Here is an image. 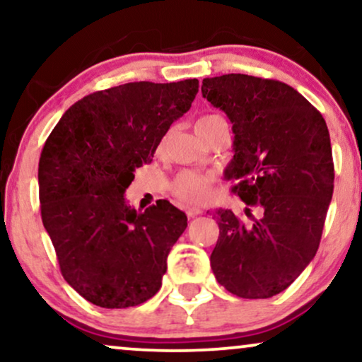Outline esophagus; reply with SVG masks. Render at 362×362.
Masks as SVG:
<instances>
[{
	"label": "esophagus",
	"instance_id": "esophagus-1",
	"mask_svg": "<svg viewBox=\"0 0 362 362\" xmlns=\"http://www.w3.org/2000/svg\"><path fill=\"white\" fill-rule=\"evenodd\" d=\"M201 212L202 211L199 209V207H187V209H186V214H187V217H191V219H192V217L199 216Z\"/></svg>",
	"mask_w": 362,
	"mask_h": 362
}]
</instances>
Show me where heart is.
<instances>
[{
	"label": "heart",
	"mask_w": 362,
	"mask_h": 362,
	"mask_svg": "<svg viewBox=\"0 0 362 362\" xmlns=\"http://www.w3.org/2000/svg\"><path fill=\"white\" fill-rule=\"evenodd\" d=\"M222 122L226 120L221 115L207 113V115H202L199 120H197L196 132L204 133L209 130V128L216 127L217 123ZM171 189L175 192L177 199L186 202V204H202V202H206L211 196L212 176L201 171H181L180 175L175 177V181H173Z\"/></svg>",
	"instance_id": "heart-1"
}]
</instances>
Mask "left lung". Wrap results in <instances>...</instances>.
Returning a JSON list of instances; mask_svg holds the SVG:
<instances>
[{"mask_svg": "<svg viewBox=\"0 0 362 362\" xmlns=\"http://www.w3.org/2000/svg\"><path fill=\"white\" fill-rule=\"evenodd\" d=\"M202 97L232 123V191L261 216L244 224L217 209L216 279L240 298H270L293 284L318 250L334 187L329 132L321 113L284 82L245 74L204 78Z\"/></svg>", "mask_w": 362, "mask_h": 362, "instance_id": "obj_1", "label": "left lung"}]
</instances>
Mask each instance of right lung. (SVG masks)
I'll return each instance as SVG.
<instances>
[{"mask_svg": "<svg viewBox=\"0 0 362 362\" xmlns=\"http://www.w3.org/2000/svg\"><path fill=\"white\" fill-rule=\"evenodd\" d=\"M199 81L130 82L93 92L66 110L39 158V201L62 276L100 308L145 303L160 290L187 217L168 201L128 206L135 170L151 163Z\"/></svg>", "mask_w": 362, "mask_h": 362, "instance_id": "right-lung-1", "label": "right lung"}]
</instances>
